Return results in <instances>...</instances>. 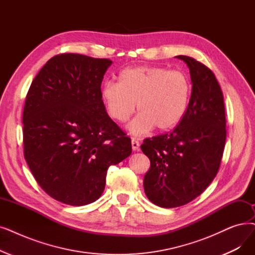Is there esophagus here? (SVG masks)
<instances>
[{
  "label": "esophagus",
  "mask_w": 255,
  "mask_h": 255,
  "mask_svg": "<svg viewBox=\"0 0 255 255\" xmlns=\"http://www.w3.org/2000/svg\"><path fill=\"white\" fill-rule=\"evenodd\" d=\"M131 146H132V149H133L134 151L139 150V142L134 137H132V139H131Z\"/></svg>",
  "instance_id": "obj_1"
}]
</instances>
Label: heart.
<instances>
[{
	"instance_id": "obj_1",
	"label": "heart",
	"mask_w": 255,
	"mask_h": 255,
	"mask_svg": "<svg viewBox=\"0 0 255 255\" xmlns=\"http://www.w3.org/2000/svg\"><path fill=\"white\" fill-rule=\"evenodd\" d=\"M101 96L108 116L120 123L135 110L139 115L129 130L135 135L155 127L165 131L184 117L192 96V81L182 71L162 66H137L121 71L118 82H106Z\"/></svg>"
}]
</instances>
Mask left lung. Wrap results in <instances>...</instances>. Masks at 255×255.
Instances as JSON below:
<instances>
[{"instance_id": "left-lung-1", "label": "left lung", "mask_w": 255, "mask_h": 255, "mask_svg": "<svg viewBox=\"0 0 255 255\" xmlns=\"http://www.w3.org/2000/svg\"><path fill=\"white\" fill-rule=\"evenodd\" d=\"M190 68L192 96L173 131L143 139L150 159L143 177L149 200L160 207L181 206L197 198L216 177L226 139L224 97L215 74L190 56H176Z\"/></svg>"}]
</instances>
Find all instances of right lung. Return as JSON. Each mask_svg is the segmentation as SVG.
Segmentation results:
<instances>
[{
    "label": "right lung",
    "instance_id": "1",
    "mask_svg": "<svg viewBox=\"0 0 255 255\" xmlns=\"http://www.w3.org/2000/svg\"><path fill=\"white\" fill-rule=\"evenodd\" d=\"M110 59L62 53L32 81L23 113L24 156L55 200L81 206L102 195L110 164L131 154V140L105 110L101 83Z\"/></svg>",
    "mask_w": 255,
    "mask_h": 255
}]
</instances>
